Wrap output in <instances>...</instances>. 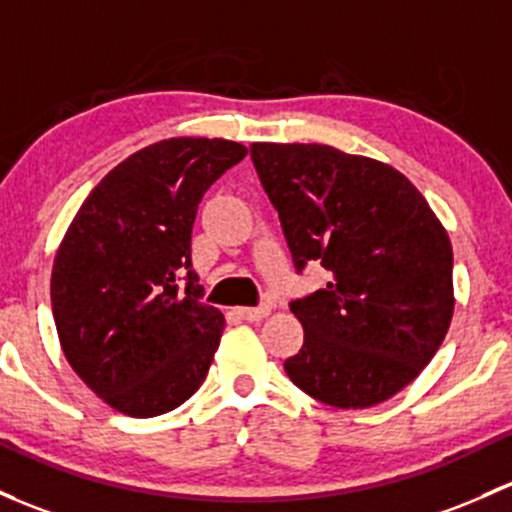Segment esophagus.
Here are the masks:
<instances>
[{"label":"esophagus","instance_id":"esophagus-1","mask_svg":"<svg viewBox=\"0 0 512 512\" xmlns=\"http://www.w3.org/2000/svg\"><path fill=\"white\" fill-rule=\"evenodd\" d=\"M235 314L245 321H262L265 316H270V306H240L235 309Z\"/></svg>","mask_w":512,"mask_h":512}]
</instances>
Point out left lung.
<instances>
[{
	"instance_id": "8db88e82",
	"label": "left lung",
	"mask_w": 512,
	"mask_h": 512,
	"mask_svg": "<svg viewBox=\"0 0 512 512\" xmlns=\"http://www.w3.org/2000/svg\"><path fill=\"white\" fill-rule=\"evenodd\" d=\"M252 164L277 208L297 272L324 289L289 304L304 346L289 380L324 405L363 410L407 387L454 314V255L422 193L390 164L328 144L255 142Z\"/></svg>"
}]
</instances>
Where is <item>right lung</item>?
<instances>
[{
	"label": "right lung",
	"mask_w": 512,
	"mask_h": 512,
	"mask_svg": "<svg viewBox=\"0 0 512 512\" xmlns=\"http://www.w3.org/2000/svg\"><path fill=\"white\" fill-rule=\"evenodd\" d=\"M245 154L228 139L149 144L75 213L53 260V321L71 368L112 410L157 417L206 380L225 319L201 301L191 230L203 193Z\"/></svg>",
	"instance_id": "1"
}]
</instances>
